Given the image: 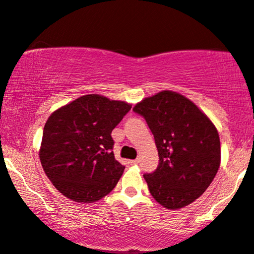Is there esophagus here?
<instances>
[{
    "label": "esophagus",
    "mask_w": 254,
    "mask_h": 254,
    "mask_svg": "<svg viewBox=\"0 0 254 254\" xmlns=\"http://www.w3.org/2000/svg\"><path fill=\"white\" fill-rule=\"evenodd\" d=\"M138 162H139L138 159H132V160H130V164L131 165H136V164H138Z\"/></svg>",
    "instance_id": "34e87169"
}]
</instances>
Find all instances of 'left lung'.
I'll return each instance as SVG.
<instances>
[{
  "mask_svg": "<svg viewBox=\"0 0 254 254\" xmlns=\"http://www.w3.org/2000/svg\"><path fill=\"white\" fill-rule=\"evenodd\" d=\"M133 111L145 118L158 150V168L144 175L151 195L169 210L193 203L220 166L217 127L193 102L170 90L144 98Z\"/></svg>",
  "mask_w": 254,
  "mask_h": 254,
  "instance_id": "1",
  "label": "left lung"
}]
</instances>
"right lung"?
Returning a JSON list of instances; mask_svg holds the SVG:
<instances>
[{
  "label": "right lung",
  "instance_id": "add662e5",
  "mask_svg": "<svg viewBox=\"0 0 254 254\" xmlns=\"http://www.w3.org/2000/svg\"><path fill=\"white\" fill-rule=\"evenodd\" d=\"M131 104L84 95L54 111L44 125L41 164L53 185L77 203L110 193L125 166L115 159L112 130Z\"/></svg>",
  "mask_w": 254,
  "mask_h": 254
}]
</instances>
